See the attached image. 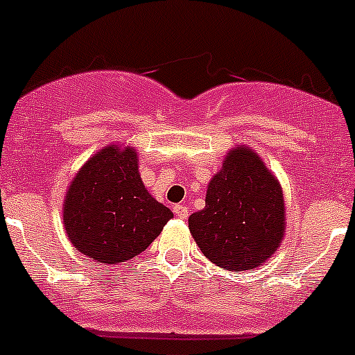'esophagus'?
<instances>
[{"instance_id": "obj_1", "label": "esophagus", "mask_w": 355, "mask_h": 355, "mask_svg": "<svg viewBox=\"0 0 355 355\" xmlns=\"http://www.w3.org/2000/svg\"><path fill=\"white\" fill-rule=\"evenodd\" d=\"M173 211H175V215L182 220L187 218L189 216V208H187V205H184V202H182V205H175Z\"/></svg>"}]
</instances>
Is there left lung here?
Masks as SVG:
<instances>
[{"instance_id":"left-lung-1","label":"left lung","mask_w":355,"mask_h":355,"mask_svg":"<svg viewBox=\"0 0 355 355\" xmlns=\"http://www.w3.org/2000/svg\"><path fill=\"white\" fill-rule=\"evenodd\" d=\"M205 257L225 270H250L265 261L284 236L283 191L250 149L229 153L211 178L206 206L189 216Z\"/></svg>"}]
</instances>
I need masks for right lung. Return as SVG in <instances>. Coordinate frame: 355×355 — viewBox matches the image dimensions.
<instances>
[{"label": "right lung", "instance_id": "right-lung-1", "mask_svg": "<svg viewBox=\"0 0 355 355\" xmlns=\"http://www.w3.org/2000/svg\"><path fill=\"white\" fill-rule=\"evenodd\" d=\"M171 218V209L142 184L137 153L130 147H105L86 161L64 205L71 243L101 263H118L142 253Z\"/></svg>", "mask_w": 355, "mask_h": 355}]
</instances>
